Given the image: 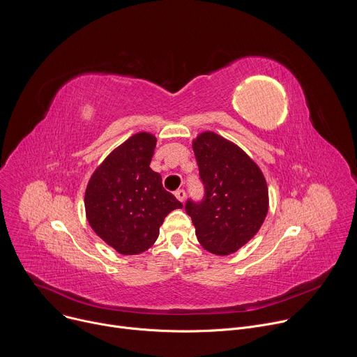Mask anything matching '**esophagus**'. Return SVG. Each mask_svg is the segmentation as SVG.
I'll list each match as a JSON object with an SVG mask.
<instances>
[{"label": "esophagus", "instance_id": "34e87169", "mask_svg": "<svg viewBox=\"0 0 357 357\" xmlns=\"http://www.w3.org/2000/svg\"><path fill=\"white\" fill-rule=\"evenodd\" d=\"M175 196H176V199H178V200L183 202V200H185L186 193H185V190H183V189H178V190H175Z\"/></svg>", "mask_w": 357, "mask_h": 357}]
</instances>
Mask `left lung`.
<instances>
[{"instance_id": "left-lung-1", "label": "left lung", "mask_w": 357, "mask_h": 357, "mask_svg": "<svg viewBox=\"0 0 357 357\" xmlns=\"http://www.w3.org/2000/svg\"><path fill=\"white\" fill-rule=\"evenodd\" d=\"M192 148L205 196L202 202L189 199L185 211L202 247L227 256L260 230L268 212L267 182L240 146L216 132L199 134Z\"/></svg>"}]
</instances>
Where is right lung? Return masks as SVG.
I'll use <instances>...</instances> for the list:
<instances>
[{"mask_svg":"<svg viewBox=\"0 0 357 357\" xmlns=\"http://www.w3.org/2000/svg\"><path fill=\"white\" fill-rule=\"evenodd\" d=\"M157 138L137 132L112 151L93 172L84 193L86 218L94 233L117 252L148 250L164 219L182 203L149 168Z\"/></svg>","mask_w":357,"mask_h":357,"instance_id":"right-lung-1","label":"right lung"}]
</instances>
